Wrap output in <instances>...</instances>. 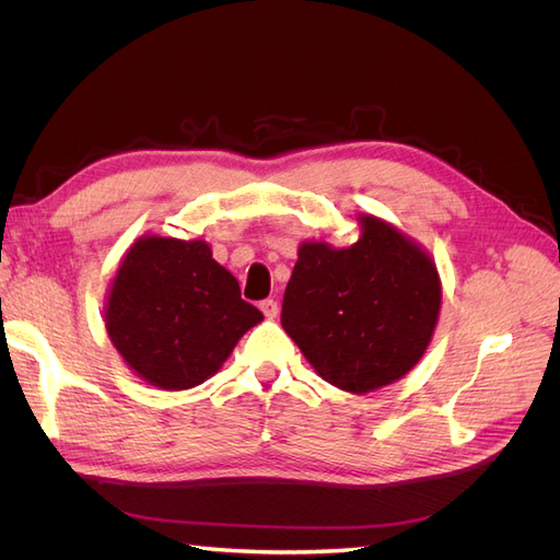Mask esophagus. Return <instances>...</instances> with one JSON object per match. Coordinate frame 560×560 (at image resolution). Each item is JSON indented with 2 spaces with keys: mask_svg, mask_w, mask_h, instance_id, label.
I'll list each match as a JSON object with an SVG mask.
<instances>
[{
  "mask_svg": "<svg viewBox=\"0 0 560 560\" xmlns=\"http://www.w3.org/2000/svg\"><path fill=\"white\" fill-rule=\"evenodd\" d=\"M259 308H261V313L268 317V319H273V317H278V301L276 299H264L261 303H259Z\"/></svg>",
  "mask_w": 560,
  "mask_h": 560,
  "instance_id": "34e87169",
  "label": "esophagus"
}]
</instances>
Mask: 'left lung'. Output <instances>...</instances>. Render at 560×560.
Masks as SVG:
<instances>
[{"mask_svg": "<svg viewBox=\"0 0 560 560\" xmlns=\"http://www.w3.org/2000/svg\"><path fill=\"white\" fill-rule=\"evenodd\" d=\"M360 224L362 238L350 247H299L280 315L317 374L354 395L413 369L442 306L428 254L376 217Z\"/></svg>", "mask_w": 560, "mask_h": 560, "instance_id": "1", "label": "left lung"}]
</instances>
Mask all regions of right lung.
Segmentation results:
<instances>
[{
	"label": "right lung",
	"instance_id": "obj_1",
	"mask_svg": "<svg viewBox=\"0 0 560 560\" xmlns=\"http://www.w3.org/2000/svg\"><path fill=\"white\" fill-rule=\"evenodd\" d=\"M261 319L208 243L159 235L128 249L105 311L114 348L161 389L200 385Z\"/></svg>",
	"mask_w": 560,
	"mask_h": 560
}]
</instances>
